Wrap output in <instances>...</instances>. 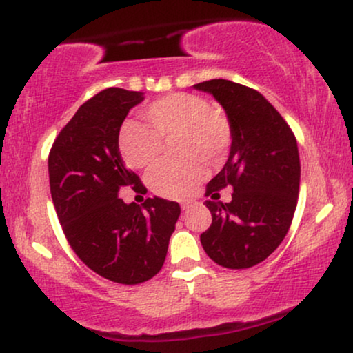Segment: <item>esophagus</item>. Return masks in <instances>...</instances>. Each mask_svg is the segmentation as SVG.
I'll return each mask as SVG.
<instances>
[{"label": "esophagus", "instance_id": "1", "mask_svg": "<svg viewBox=\"0 0 353 353\" xmlns=\"http://www.w3.org/2000/svg\"><path fill=\"white\" fill-rule=\"evenodd\" d=\"M181 208H182V210H188L189 208H192V201H184V202H181Z\"/></svg>", "mask_w": 353, "mask_h": 353}]
</instances>
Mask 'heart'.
<instances>
[{
	"instance_id": "b5f03b06",
	"label": "heart",
	"mask_w": 353,
	"mask_h": 353,
	"mask_svg": "<svg viewBox=\"0 0 353 353\" xmlns=\"http://www.w3.org/2000/svg\"><path fill=\"white\" fill-rule=\"evenodd\" d=\"M145 124L129 123L121 129L119 149L131 168L144 169L159 159L164 143H176V152L189 159L182 163L156 164L148 174V182L156 194L169 199L192 196L204 177L201 161L219 164L228 156L234 139L232 123L221 109L199 94L172 92L154 101L144 111Z\"/></svg>"
}]
</instances>
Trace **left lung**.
Instances as JSON below:
<instances>
[{
    "instance_id": "1",
    "label": "left lung",
    "mask_w": 353,
    "mask_h": 353,
    "mask_svg": "<svg viewBox=\"0 0 353 353\" xmlns=\"http://www.w3.org/2000/svg\"><path fill=\"white\" fill-rule=\"evenodd\" d=\"M210 92L232 123L229 159L205 188L212 224L201 234L205 254L225 269L261 264L281 245L292 224L301 161L292 129L261 92L228 79L194 86ZM232 187L233 201L218 190Z\"/></svg>"
}]
</instances>
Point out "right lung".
I'll use <instances>...</instances> for the list:
<instances>
[{
  "label": "right lung",
  "instance_id": "1",
  "mask_svg": "<svg viewBox=\"0 0 353 353\" xmlns=\"http://www.w3.org/2000/svg\"><path fill=\"white\" fill-rule=\"evenodd\" d=\"M143 92L108 88L88 99L61 129L48 157L52 204L71 249L101 277L136 285L163 269L181 208L148 197L143 208L119 199L145 192L125 168L119 129Z\"/></svg>",
  "mask_w": 353,
  "mask_h": 353
}]
</instances>
